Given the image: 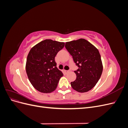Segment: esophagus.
I'll use <instances>...</instances> for the list:
<instances>
[{
  "instance_id": "34e87169",
  "label": "esophagus",
  "mask_w": 128,
  "mask_h": 128,
  "mask_svg": "<svg viewBox=\"0 0 128 128\" xmlns=\"http://www.w3.org/2000/svg\"><path fill=\"white\" fill-rule=\"evenodd\" d=\"M64 74H67V73H68V72H69V70H64Z\"/></svg>"
}]
</instances>
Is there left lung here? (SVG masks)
I'll use <instances>...</instances> for the list:
<instances>
[{
	"label": "left lung",
	"instance_id": "8db88e82",
	"mask_svg": "<svg viewBox=\"0 0 128 128\" xmlns=\"http://www.w3.org/2000/svg\"><path fill=\"white\" fill-rule=\"evenodd\" d=\"M65 48L78 67L74 71L76 79L70 84L78 92H86L98 82L102 72L101 56L98 49L88 40L80 38L66 42Z\"/></svg>",
	"mask_w": 128,
	"mask_h": 128
}]
</instances>
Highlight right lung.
Segmentation results:
<instances>
[{
    "label": "right lung",
    "instance_id": "right-lung-1",
    "mask_svg": "<svg viewBox=\"0 0 128 128\" xmlns=\"http://www.w3.org/2000/svg\"><path fill=\"white\" fill-rule=\"evenodd\" d=\"M64 46L63 42L45 40L30 50L26 59V72L31 84L38 91L47 94L56 90L64 75L57 68L54 59Z\"/></svg>",
    "mask_w": 128,
    "mask_h": 128
}]
</instances>
